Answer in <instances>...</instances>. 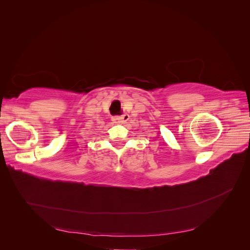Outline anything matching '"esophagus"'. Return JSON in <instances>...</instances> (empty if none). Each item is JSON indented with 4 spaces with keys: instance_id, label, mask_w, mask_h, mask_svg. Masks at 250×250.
I'll return each mask as SVG.
<instances>
[{
    "instance_id": "obj_1",
    "label": "esophagus",
    "mask_w": 250,
    "mask_h": 250,
    "mask_svg": "<svg viewBox=\"0 0 250 250\" xmlns=\"http://www.w3.org/2000/svg\"><path fill=\"white\" fill-rule=\"evenodd\" d=\"M128 120H129V115H128V113H123L122 116H116V117L112 118L113 122L117 123V124H121V125L126 123Z\"/></svg>"
}]
</instances>
